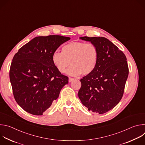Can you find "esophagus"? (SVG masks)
<instances>
[{"instance_id": "1", "label": "esophagus", "mask_w": 145, "mask_h": 145, "mask_svg": "<svg viewBox=\"0 0 145 145\" xmlns=\"http://www.w3.org/2000/svg\"><path fill=\"white\" fill-rule=\"evenodd\" d=\"M74 78H72V77H69V82H72L73 80H74Z\"/></svg>"}]
</instances>
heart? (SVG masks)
Listing matches in <instances>:
<instances>
[{"instance_id": "obj_1", "label": "heart", "mask_w": 145, "mask_h": 145, "mask_svg": "<svg viewBox=\"0 0 145 145\" xmlns=\"http://www.w3.org/2000/svg\"><path fill=\"white\" fill-rule=\"evenodd\" d=\"M99 60V50L93 43L73 42L62 48L61 52H55L52 55L54 65L61 73L67 68L68 74L77 76L91 74L96 69Z\"/></svg>"}]
</instances>
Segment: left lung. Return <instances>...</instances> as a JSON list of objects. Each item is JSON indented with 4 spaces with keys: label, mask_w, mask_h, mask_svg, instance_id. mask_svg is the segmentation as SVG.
<instances>
[{
    "label": "left lung",
    "mask_w": 145,
    "mask_h": 145,
    "mask_svg": "<svg viewBox=\"0 0 145 145\" xmlns=\"http://www.w3.org/2000/svg\"><path fill=\"white\" fill-rule=\"evenodd\" d=\"M80 38L96 45L99 60L95 71L80 80L81 86L78 96L89 111L105 114L114 108L123 95L129 72L127 58L106 38Z\"/></svg>",
    "instance_id": "obj_1"
}]
</instances>
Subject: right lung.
<instances>
[{
  "label": "right lung",
  "mask_w": 145,
  "mask_h": 145,
  "mask_svg": "<svg viewBox=\"0 0 145 145\" xmlns=\"http://www.w3.org/2000/svg\"><path fill=\"white\" fill-rule=\"evenodd\" d=\"M71 38L61 35L37 37L20 48L10 69L14 97L25 111L42 115L68 83L52 61L57 48Z\"/></svg>",
  "instance_id": "add662e5"
}]
</instances>
